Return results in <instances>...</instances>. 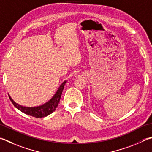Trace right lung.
Returning a JSON list of instances; mask_svg holds the SVG:
<instances>
[{
	"mask_svg": "<svg viewBox=\"0 0 152 152\" xmlns=\"http://www.w3.org/2000/svg\"><path fill=\"white\" fill-rule=\"evenodd\" d=\"M66 81H64L63 83L60 85L57 92L54 95L53 97L50 99L48 102L42 105V106H37V107H24L20 105L16 104L12 100V99L10 98V96L9 95V98L11 101V102L15 106L16 108L20 110L22 112L24 113L27 115H31L32 117H35L37 118H44L48 115L49 114H52V112L55 111V110L58 105V103L61 98L62 93L63 89L64 88V85Z\"/></svg>",
	"mask_w": 152,
	"mask_h": 152,
	"instance_id": "add662e5",
	"label": "right lung"
}]
</instances>
